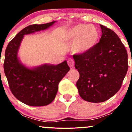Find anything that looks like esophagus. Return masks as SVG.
Returning <instances> with one entry per match:
<instances>
[{"mask_svg": "<svg viewBox=\"0 0 132 132\" xmlns=\"http://www.w3.org/2000/svg\"><path fill=\"white\" fill-rule=\"evenodd\" d=\"M68 64L69 65V67L72 68L74 66V64H75V61L72 60V58H69L68 60Z\"/></svg>", "mask_w": 132, "mask_h": 132, "instance_id": "1", "label": "esophagus"}]
</instances>
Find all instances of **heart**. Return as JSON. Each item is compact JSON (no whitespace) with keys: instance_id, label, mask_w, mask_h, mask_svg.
Segmentation results:
<instances>
[{"instance_id":"heart-1","label":"heart","mask_w":132,"mask_h":132,"mask_svg":"<svg viewBox=\"0 0 132 132\" xmlns=\"http://www.w3.org/2000/svg\"><path fill=\"white\" fill-rule=\"evenodd\" d=\"M99 33L93 25L78 24L65 34V40L73 43L72 49L76 53H84L92 49L99 40Z\"/></svg>"}]
</instances>
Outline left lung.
Masks as SVG:
<instances>
[{
  "label": "left lung",
  "mask_w": 132,
  "mask_h": 132,
  "mask_svg": "<svg viewBox=\"0 0 132 132\" xmlns=\"http://www.w3.org/2000/svg\"><path fill=\"white\" fill-rule=\"evenodd\" d=\"M102 35L90 50L74 54L79 72L76 82L80 96L87 102L98 103L114 95L122 86L128 71V54L114 31L100 25Z\"/></svg>",
  "instance_id": "8db88e82"
}]
</instances>
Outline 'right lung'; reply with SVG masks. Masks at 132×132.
I'll return each instance as SVG.
<instances>
[{
	"label": "right lung",
	"mask_w": 132,
	"mask_h": 132,
	"mask_svg": "<svg viewBox=\"0 0 132 132\" xmlns=\"http://www.w3.org/2000/svg\"><path fill=\"white\" fill-rule=\"evenodd\" d=\"M54 22L25 27L9 42L5 50L4 69L9 87L16 99L28 105L45 106L52 102L59 82L70 69L66 61L29 69L18 58V51L25 35L47 29Z\"/></svg>",
	"instance_id": "right-lung-1"
}]
</instances>
